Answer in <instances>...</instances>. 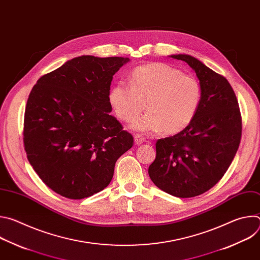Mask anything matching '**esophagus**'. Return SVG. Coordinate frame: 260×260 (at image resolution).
I'll return each mask as SVG.
<instances>
[{
  "instance_id": "34e87169",
  "label": "esophagus",
  "mask_w": 260,
  "mask_h": 260,
  "mask_svg": "<svg viewBox=\"0 0 260 260\" xmlns=\"http://www.w3.org/2000/svg\"><path fill=\"white\" fill-rule=\"evenodd\" d=\"M144 141H145V138L142 137L141 135H136V136H135V143H136L137 145H141Z\"/></svg>"
}]
</instances>
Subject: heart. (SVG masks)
Listing matches in <instances>:
<instances>
[{"mask_svg":"<svg viewBox=\"0 0 260 260\" xmlns=\"http://www.w3.org/2000/svg\"><path fill=\"white\" fill-rule=\"evenodd\" d=\"M131 85L120 81L110 89L108 102L122 121L135 120L146 108L148 113L133 123L139 132L175 135L194 119L202 101L200 82L179 69L164 62L135 68Z\"/></svg>","mask_w":260,"mask_h":260,"instance_id":"obj_1","label":"heart"}]
</instances>
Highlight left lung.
Masks as SVG:
<instances>
[{"label":"left lung","instance_id":"left-lung-1","mask_svg":"<svg viewBox=\"0 0 260 260\" xmlns=\"http://www.w3.org/2000/svg\"><path fill=\"white\" fill-rule=\"evenodd\" d=\"M171 57L187 62L202 87L193 121L175 136L156 142L148 174L156 186L177 198H193L224 176L241 142L242 117L236 93L225 77L187 54Z\"/></svg>","mask_w":260,"mask_h":260}]
</instances>
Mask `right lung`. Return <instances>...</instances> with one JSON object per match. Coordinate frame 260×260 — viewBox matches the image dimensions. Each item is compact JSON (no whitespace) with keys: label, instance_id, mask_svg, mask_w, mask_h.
Returning <instances> with one entry per match:
<instances>
[{"label":"right lung","instance_id":"1","mask_svg":"<svg viewBox=\"0 0 260 260\" xmlns=\"http://www.w3.org/2000/svg\"><path fill=\"white\" fill-rule=\"evenodd\" d=\"M127 57L82 55L45 74L25 107L23 143L27 159L54 192L81 200L106 188L133 136L109 113L114 74Z\"/></svg>","mask_w":260,"mask_h":260}]
</instances>
